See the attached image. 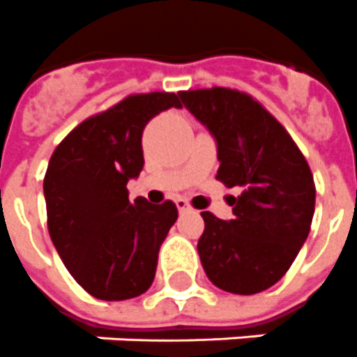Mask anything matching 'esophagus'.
I'll return each mask as SVG.
<instances>
[{
    "label": "esophagus",
    "instance_id": "1",
    "mask_svg": "<svg viewBox=\"0 0 357 357\" xmlns=\"http://www.w3.org/2000/svg\"><path fill=\"white\" fill-rule=\"evenodd\" d=\"M175 204H176V208H178V212H188V210L192 208L190 206V202H188L186 199H182V197L181 199H176Z\"/></svg>",
    "mask_w": 357,
    "mask_h": 357
}]
</instances>
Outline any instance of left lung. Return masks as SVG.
I'll use <instances>...</instances> for the list:
<instances>
[{
    "instance_id": "8db88e82",
    "label": "left lung",
    "mask_w": 357,
    "mask_h": 357,
    "mask_svg": "<svg viewBox=\"0 0 357 357\" xmlns=\"http://www.w3.org/2000/svg\"><path fill=\"white\" fill-rule=\"evenodd\" d=\"M178 96L215 138V178L241 188L230 202L234 219L201 213L197 250L204 273L223 291H265L286 275L310 234L312 169L289 132L249 93L213 86Z\"/></svg>"
}]
</instances>
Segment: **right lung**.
Segmentation results:
<instances>
[{
    "label": "right lung",
    "instance_id": "obj_1",
    "mask_svg": "<svg viewBox=\"0 0 357 357\" xmlns=\"http://www.w3.org/2000/svg\"><path fill=\"white\" fill-rule=\"evenodd\" d=\"M171 107H182L175 93H134L77 125L51 155L44 176L51 241L77 284L99 301L149 289L178 218L175 202H130L127 190L144 167L145 125Z\"/></svg>",
    "mask_w": 357,
    "mask_h": 357
}]
</instances>
